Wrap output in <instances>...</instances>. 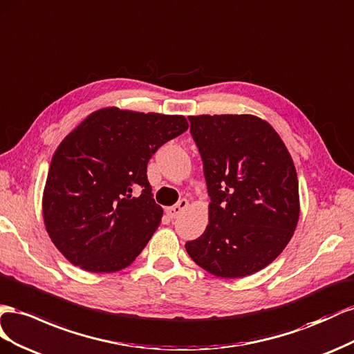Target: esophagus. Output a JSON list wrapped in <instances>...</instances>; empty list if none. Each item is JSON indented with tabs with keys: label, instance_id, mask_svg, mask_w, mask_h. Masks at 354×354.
<instances>
[{
	"label": "esophagus",
	"instance_id": "1",
	"mask_svg": "<svg viewBox=\"0 0 354 354\" xmlns=\"http://www.w3.org/2000/svg\"><path fill=\"white\" fill-rule=\"evenodd\" d=\"M187 207H188V200L183 198V200H179L176 205L167 207V214H169L171 218H176V216H179L180 214H183V212H184Z\"/></svg>",
	"mask_w": 354,
	"mask_h": 354
}]
</instances>
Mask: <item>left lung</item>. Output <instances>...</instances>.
I'll use <instances>...</instances> for the list:
<instances>
[{
  "label": "left lung",
  "instance_id": "1",
  "mask_svg": "<svg viewBox=\"0 0 354 354\" xmlns=\"http://www.w3.org/2000/svg\"><path fill=\"white\" fill-rule=\"evenodd\" d=\"M210 197L205 233L185 249L210 274L237 279L274 261L299 218L298 176L283 140L252 114L189 115Z\"/></svg>",
  "mask_w": 354,
  "mask_h": 354
}]
</instances>
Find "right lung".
<instances>
[{"mask_svg":"<svg viewBox=\"0 0 354 354\" xmlns=\"http://www.w3.org/2000/svg\"><path fill=\"white\" fill-rule=\"evenodd\" d=\"M187 129L184 115L106 106L65 136L50 163L43 218L71 264L90 272L132 264L163 216L151 194L148 161Z\"/></svg>","mask_w":354,"mask_h":354,"instance_id":"1","label":"right lung"}]
</instances>
